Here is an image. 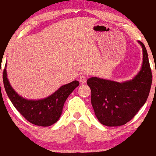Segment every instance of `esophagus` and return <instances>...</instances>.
Listing matches in <instances>:
<instances>
[{
    "mask_svg": "<svg viewBox=\"0 0 156 156\" xmlns=\"http://www.w3.org/2000/svg\"><path fill=\"white\" fill-rule=\"evenodd\" d=\"M86 80H87V78H86V76H80L79 77V81H80V83L83 84L84 83H86Z\"/></svg>",
    "mask_w": 156,
    "mask_h": 156,
    "instance_id": "34e87169",
    "label": "esophagus"
}]
</instances>
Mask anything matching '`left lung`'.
Here are the masks:
<instances>
[{
  "label": "left lung",
  "instance_id": "left-lung-1",
  "mask_svg": "<svg viewBox=\"0 0 156 156\" xmlns=\"http://www.w3.org/2000/svg\"><path fill=\"white\" fill-rule=\"evenodd\" d=\"M142 48L141 68L133 79L119 83L92 77L87 80L91 89V103L97 118L108 127L120 126L133 118L149 95L152 84V72L147 52Z\"/></svg>",
  "mask_w": 156,
  "mask_h": 156
}]
</instances>
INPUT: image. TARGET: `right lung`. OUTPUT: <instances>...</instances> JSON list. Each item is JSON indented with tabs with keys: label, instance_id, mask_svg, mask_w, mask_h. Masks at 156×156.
<instances>
[{
	"label": "right lung",
	"instance_id": "obj_1",
	"mask_svg": "<svg viewBox=\"0 0 156 156\" xmlns=\"http://www.w3.org/2000/svg\"><path fill=\"white\" fill-rule=\"evenodd\" d=\"M3 80L7 95L15 108L32 124L43 127L50 126L58 120L66 100L79 85L78 80H73L61 87L47 98L28 100L19 95L11 86L7 78L6 64L3 70Z\"/></svg>",
	"mask_w": 156,
	"mask_h": 156
}]
</instances>
